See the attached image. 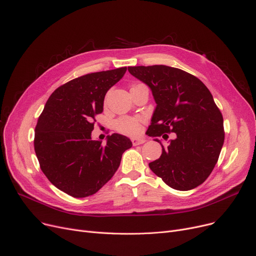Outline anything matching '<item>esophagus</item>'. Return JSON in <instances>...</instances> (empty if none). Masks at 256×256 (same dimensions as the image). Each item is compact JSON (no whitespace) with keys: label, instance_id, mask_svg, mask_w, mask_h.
Segmentation results:
<instances>
[{"label":"esophagus","instance_id":"esophagus-1","mask_svg":"<svg viewBox=\"0 0 256 256\" xmlns=\"http://www.w3.org/2000/svg\"><path fill=\"white\" fill-rule=\"evenodd\" d=\"M131 142H132L133 146H138V144H142L144 142H146V138H132Z\"/></svg>","mask_w":256,"mask_h":256}]
</instances>
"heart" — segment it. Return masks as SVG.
Returning <instances> with one entry per match:
<instances>
[{"mask_svg":"<svg viewBox=\"0 0 256 256\" xmlns=\"http://www.w3.org/2000/svg\"><path fill=\"white\" fill-rule=\"evenodd\" d=\"M142 120L140 118L124 116L120 118L114 122V129L126 135H138L142 131Z\"/></svg>","mask_w":256,"mask_h":256,"instance_id":"obj_1","label":"heart"}]
</instances>
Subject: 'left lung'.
Listing matches in <instances>:
<instances>
[{
  "label": "left lung",
  "mask_w": 256,
  "mask_h": 256,
  "mask_svg": "<svg viewBox=\"0 0 256 256\" xmlns=\"http://www.w3.org/2000/svg\"><path fill=\"white\" fill-rule=\"evenodd\" d=\"M134 78L144 82L157 106L148 136L176 138L162 146L159 159L150 162L151 170L170 187L187 191L202 184L218 161L224 142L223 116L208 88L194 75L165 66L128 67Z\"/></svg>",
  "instance_id": "obj_1"
}]
</instances>
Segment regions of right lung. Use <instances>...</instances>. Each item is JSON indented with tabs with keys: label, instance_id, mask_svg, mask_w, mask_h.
<instances>
[{
	"label": "right lung",
	"instance_id": "obj_1",
	"mask_svg": "<svg viewBox=\"0 0 256 256\" xmlns=\"http://www.w3.org/2000/svg\"><path fill=\"white\" fill-rule=\"evenodd\" d=\"M126 70L90 73L58 86L38 118L34 148L40 168L70 196L95 194L112 178L123 153L132 146L128 138L118 133L108 135L105 144L91 138L105 94Z\"/></svg>",
	"mask_w": 256,
	"mask_h": 256
}]
</instances>
